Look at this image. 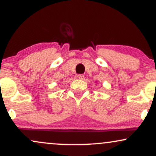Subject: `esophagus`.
I'll use <instances>...</instances> for the list:
<instances>
[{
	"label": "esophagus",
	"mask_w": 156,
	"mask_h": 156,
	"mask_svg": "<svg viewBox=\"0 0 156 156\" xmlns=\"http://www.w3.org/2000/svg\"><path fill=\"white\" fill-rule=\"evenodd\" d=\"M83 78H84V76H83V75H82V74L78 75V78H79V79H80V80H83Z\"/></svg>",
	"instance_id": "esophagus-1"
}]
</instances>
